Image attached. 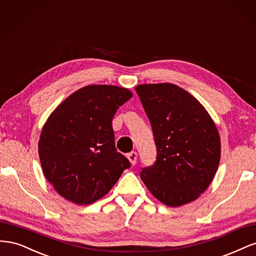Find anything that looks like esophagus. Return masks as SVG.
I'll list each match as a JSON object with an SVG mask.
<instances>
[{"instance_id": "esophagus-1", "label": "esophagus", "mask_w": 256, "mask_h": 256, "mask_svg": "<svg viewBox=\"0 0 256 256\" xmlns=\"http://www.w3.org/2000/svg\"><path fill=\"white\" fill-rule=\"evenodd\" d=\"M127 158H128V160L130 161V164H136V160H138V154L136 152H129L128 154H127Z\"/></svg>"}]
</instances>
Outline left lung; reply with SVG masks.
Returning a JSON list of instances; mask_svg holds the SVG:
<instances>
[{
	"instance_id": "1",
	"label": "left lung",
	"mask_w": 256,
	"mask_h": 256,
	"mask_svg": "<svg viewBox=\"0 0 256 256\" xmlns=\"http://www.w3.org/2000/svg\"><path fill=\"white\" fill-rule=\"evenodd\" d=\"M152 124L157 160L141 180L168 207L193 202L209 187L221 158L218 129L204 106L172 83L136 88Z\"/></svg>"
}]
</instances>
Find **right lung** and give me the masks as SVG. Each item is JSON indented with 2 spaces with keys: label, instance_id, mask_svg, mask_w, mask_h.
I'll use <instances>...</instances> for the list:
<instances>
[{
  "label": "right lung",
  "instance_id": "right-lung-1",
  "mask_svg": "<svg viewBox=\"0 0 256 256\" xmlns=\"http://www.w3.org/2000/svg\"><path fill=\"white\" fill-rule=\"evenodd\" d=\"M131 97L125 88L86 85L50 114L38 154L44 177L60 196L76 205L95 203L130 166L115 148L112 118Z\"/></svg>",
  "mask_w": 256,
  "mask_h": 256
}]
</instances>
